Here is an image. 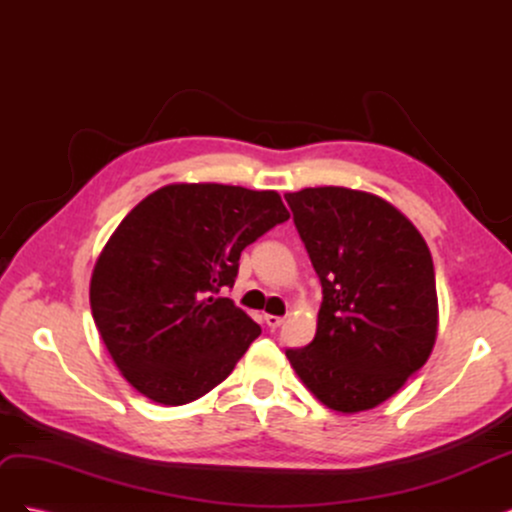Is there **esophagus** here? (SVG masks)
Segmentation results:
<instances>
[{
	"instance_id": "34e87169",
	"label": "esophagus",
	"mask_w": 512,
	"mask_h": 512,
	"mask_svg": "<svg viewBox=\"0 0 512 512\" xmlns=\"http://www.w3.org/2000/svg\"><path fill=\"white\" fill-rule=\"evenodd\" d=\"M265 322H267V327H269V329H277V327H282V324H284V318L267 314V316H265Z\"/></svg>"
}]
</instances>
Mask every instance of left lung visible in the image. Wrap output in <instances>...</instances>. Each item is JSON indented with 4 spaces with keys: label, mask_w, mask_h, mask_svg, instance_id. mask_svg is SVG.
I'll use <instances>...</instances> for the list:
<instances>
[{
    "label": "left lung",
    "mask_w": 512,
    "mask_h": 512,
    "mask_svg": "<svg viewBox=\"0 0 512 512\" xmlns=\"http://www.w3.org/2000/svg\"><path fill=\"white\" fill-rule=\"evenodd\" d=\"M322 284L314 342L286 350L294 374L327 408L380 406L421 369L438 335L431 252L416 226L371 192L286 194Z\"/></svg>",
    "instance_id": "1"
}]
</instances>
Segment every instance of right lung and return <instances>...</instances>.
I'll return each instance as SVG.
<instances>
[{
    "mask_svg": "<svg viewBox=\"0 0 512 512\" xmlns=\"http://www.w3.org/2000/svg\"><path fill=\"white\" fill-rule=\"evenodd\" d=\"M288 218L275 190L170 183L121 220L96 260L89 303L138 393L183 406L230 376L260 327L222 290L245 247Z\"/></svg>",
    "mask_w": 512,
    "mask_h": 512,
    "instance_id": "right-lung-1",
    "label": "right lung"
}]
</instances>
